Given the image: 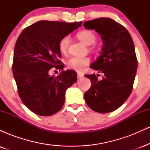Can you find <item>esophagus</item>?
Segmentation results:
<instances>
[{
  "mask_svg": "<svg viewBox=\"0 0 150 150\" xmlns=\"http://www.w3.org/2000/svg\"><path fill=\"white\" fill-rule=\"evenodd\" d=\"M83 77V75H82V74H81V73H77V78L80 79L81 77Z\"/></svg>",
  "mask_w": 150,
  "mask_h": 150,
  "instance_id": "esophagus-1",
  "label": "esophagus"
}]
</instances>
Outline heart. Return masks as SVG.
Segmentation results:
<instances>
[{"mask_svg": "<svg viewBox=\"0 0 150 150\" xmlns=\"http://www.w3.org/2000/svg\"><path fill=\"white\" fill-rule=\"evenodd\" d=\"M79 39L87 46H90L94 44L96 41V36L93 32L90 30H82L79 32L77 34ZM70 44V37L65 36L62 38L59 42V49L62 53L66 52ZM88 57H78L73 56L70 58L67 61V66L70 69L74 70L77 72H82L85 69L86 65L89 63Z\"/></svg>", "mask_w": 150, "mask_h": 150, "instance_id": "obj_1", "label": "heart"}]
</instances>
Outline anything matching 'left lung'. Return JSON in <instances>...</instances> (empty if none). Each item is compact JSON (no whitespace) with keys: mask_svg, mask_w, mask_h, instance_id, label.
<instances>
[{"mask_svg":"<svg viewBox=\"0 0 150 150\" xmlns=\"http://www.w3.org/2000/svg\"><path fill=\"white\" fill-rule=\"evenodd\" d=\"M84 27L101 35L100 56L90 68L104 75L101 80H98V75H85L92 82L84 94L85 101L96 112H111L124 104L131 94L137 68L133 41L128 31L111 18L89 20Z\"/></svg>","mask_w":150,"mask_h":150,"instance_id":"left-lung-1","label":"left lung"}]
</instances>
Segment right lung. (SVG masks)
Segmentation results:
<instances>
[{
    "label": "right lung",
    "mask_w": 150,
    "mask_h": 150,
    "mask_svg": "<svg viewBox=\"0 0 150 150\" xmlns=\"http://www.w3.org/2000/svg\"><path fill=\"white\" fill-rule=\"evenodd\" d=\"M82 22L66 23L42 20L26 27L15 46L13 73L23 104L36 114L49 116L64 104L66 89L77 81L76 72L50 75L52 68L63 70L59 42Z\"/></svg>",
    "instance_id": "add662e5"
}]
</instances>
